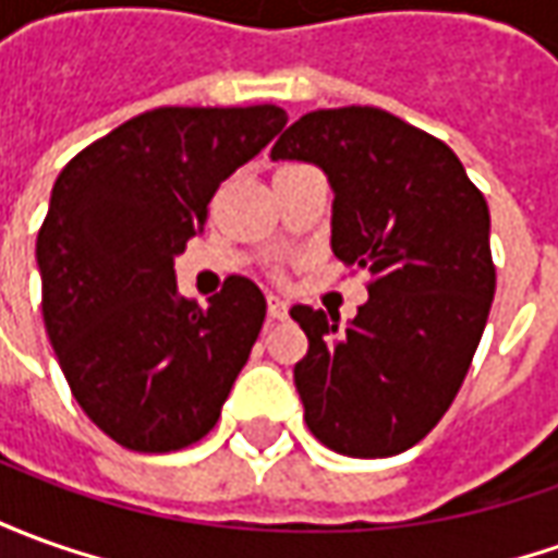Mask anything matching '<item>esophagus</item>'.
Returning <instances> with one entry per match:
<instances>
[{
    "label": "esophagus",
    "instance_id": "esophagus-1",
    "mask_svg": "<svg viewBox=\"0 0 558 558\" xmlns=\"http://www.w3.org/2000/svg\"><path fill=\"white\" fill-rule=\"evenodd\" d=\"M267 316H270L272 322H282V318H288V303L282 301V298L270 294V298H267Z\"/></svg>",
    "mask_w": 558,
    "mask_h": 558
}]
</instances>
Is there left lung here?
Segmentation results:
<instances>
[{
	"mask_svg": "<svg viewBox=\"0 0 558 558\" xmlns=\"http://www.w3.org/2000/svg\"><path fill=\"white\" fill-rule=\"evenodd\" d=\"M270 157L325 169L330 248L371 272L345 325L291 310L310 340L294 364L303 418L340 456H398L440 422L477 352L495 298L489 206L449 145L374 106L310 111Z\"/></svg>",
	"mask_w": 558,
	"mask_h": 558,
	"instance_id": "left-lung-1",
	"label": "left lung"
}]
</instances>
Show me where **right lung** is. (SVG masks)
Segmentation results:
<instances>
[{
	"label": "right lung",
	"instance_id": "right-lung-1",
	"mask_svg": "<svg viewBox=\"0 0 558 558\" xmlns=\"http://www.w3.org/2000/svg\"><path fill=\"white\" fill-rule=\"evenodd\" d=\"M279 106H163L69 160L38 230L41 316L69 389L133 452L213 432L267 301L230 276L209 306L179 298L172 260L206 225L218 184L286 126Z\"/></svg>",
	"mask_w": 558,
	"mask_h": 558
}]
</instances>
